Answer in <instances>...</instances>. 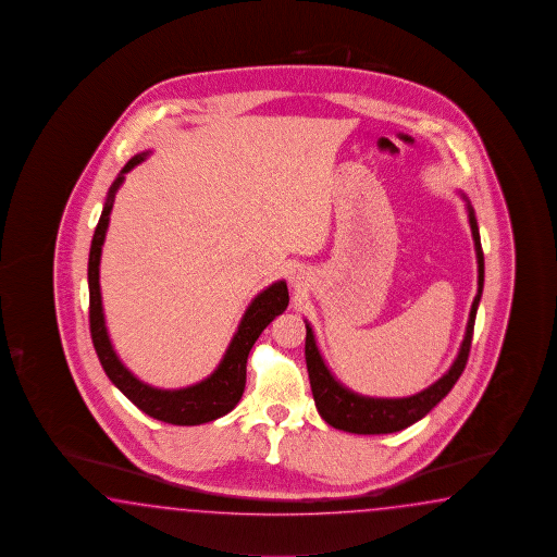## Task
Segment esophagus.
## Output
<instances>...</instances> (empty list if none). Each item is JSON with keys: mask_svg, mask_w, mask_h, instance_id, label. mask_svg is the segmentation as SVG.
Masks as SVG:
<instances>
[{"mask_svg": "<svg viewBox=\"0 0 557 557\" xmlns=\"http://www.w3.org/2000/svg\"><path fill=\"white\" fill-rule=\"evenodd\" d=\"M294 284H297V280H294Z\"/></svg>", "mask_w": 557, "mask_h": 557, "instance_id": "esophagus-1", "label": "esophagus"}]
</instances>
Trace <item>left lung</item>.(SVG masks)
I'll return each instance as SVG.
<instances>
[{"mask_svg": "<svg viewBox=\"0 0 557 557\" xmlns=\"http://www.w3.org/2000/svg\"><path fill=\"white\" fill-rule=\"evenodd\" d=\"M468 215H470L471 235H473L475 258H478V294L471 304L470 320H468L463 342L459 346L458 358L451 363V368L445 371L444 375L428 389H423L416 396L394 397V399L354 394L351 389H347L346 385L339 384L335 380L334 373L325 366L318 344H315L313 330L309 323H306V363H308L311 394H313L315 408L320 411V416L335 430L359 433V435L401 432L411 423L420 421L423 416H428L451 392L459 375L466 370L468 356H470L471 337H473V325H475V313H478L483 292L482 239H480V230H478V222H475L470 201H468Z\"/></svg>", "mask_w": 557, "mask_h": 557, "instance_id": "8db88e82", "label": "left lung"}]
</instances>
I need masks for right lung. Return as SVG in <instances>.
I'll return each instance as SVG.
<instances>
[{
  "label": "right lung",
  "instance_id": "1",
  "mask_svg": "<svg viewBox=\"0 0 557 557\" xmlns=\"http://www.w3.org/2000/svg\"><path fill=\"white\" fill-rule=\"evenodd\" d=\"M148 153L149 151L137 153L136 158L125 163L124 170L110 187L103 211L99 215L98 227L89 248V261H87L89 332H91V342L96 347L101 368L108 373L112 384L134 406L141 409L144 413H148L153 420L165 421L172 425H199V423L222 418L237 406L246 387V363H248L249 349L253 347L261 332L273 322V318L284 313L289 304V294H287V285L282 280L265 287L261 294L253 297V301L249 304L242 322L237 325V332L223 354L220 366L199 384L187 385L182 389H160L137 380L136 375L122 363V359L117 358L106 327L101 289H99V260H101V246L106 242L108 225H110L115 191L124 184L125 173L132 172L137 163L146 160Z\"/></svg>",
  "mask_w": 557,
  "mask_h": 557
}]
</instances>
